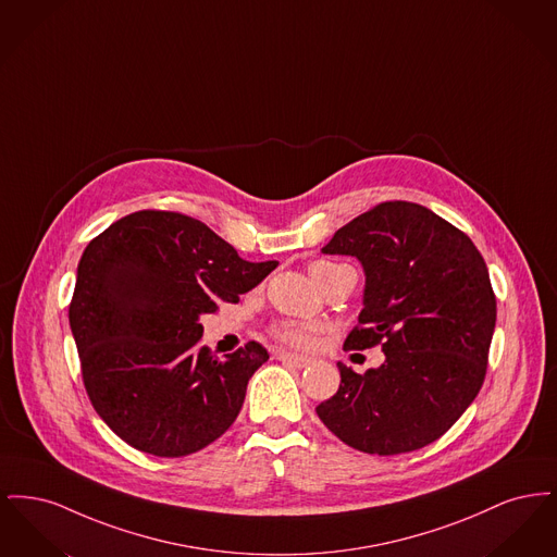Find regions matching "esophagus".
Wrapping results in <instances>:
<instances>
[{"instance_id": "1", "label": "esophagus", "mask_w": 557, "mask_h": 557, "mask_svg": "<svg viewBox=\"0 0 557 557\" xmlns=\"http://www.w3.org/2000/svg\"><path fill=\"white\" fill-rule=\"evenodd\" d=\"M277 359L290 368L296 370H305L311 366V359L309 357H300V355H292V352H277Z\"/></svg>"}]
</instances>
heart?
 <instances>
[{"mask_svg":"<svg viewBox=\"0 0 557 557\" xmlns=\"http://www.w3.org/2000/svg\"><path fill=\"white\" fill-rule=\"evenodd\" d=\"M336 263H330V261H318L311 265V275L319 277L321 273L334 269ZM275 336L286 343V345L296 346V348H311L315 345V338H318V330L313 325H307V323H282L275 327Z\"/></svg>","mask_w":557,"mask_h":557,"instance_id":"1","label":"heart"}]
</instances>
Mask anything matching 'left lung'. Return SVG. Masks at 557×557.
Instances as JSON below:
<instances>
[{"instance_id":"obj_1","label":"left lung","mask_w":557,"mask_h":557,"mask_svg":"<svg viewBox=\"0 0 557 557\" xmlns=\"http://www.w3.org/2000/svg\"><path fill=\"white\" fill-rule=\"evenodd\" d=\"M366 271L359 325L346 350L382 346L384 363L341 370L338 393L319 420L343 443L371 455L422 449L441 438L484 382L497 300L474 242L416 202H382L323 248Z\"/></svg>"}]
</instances>
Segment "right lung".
I'll list each match as a JSON object with an SVG mask.
<instances>
[{
    "label": "right lung",
    "instance_id": "add662e5",
    "mask_svg": "<svg viewBox=\"0 0 557 557\" xmlns=\"http://www.w3.org/2000/svg\"><path fill=\"white\" fill-rule=\"evenodd\" d=\"M275 267L239 259L182 212H132L87 244L69 321L85 391L116 436L157 457H184L236 422L269 352L248 343L214 357L200 346V315L238 302Z\"/></svg>",
    "mask_w": 557,
    "mask_h": 557
}]
</instances>
